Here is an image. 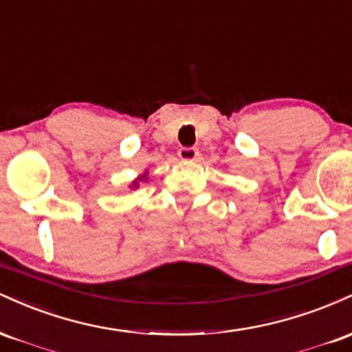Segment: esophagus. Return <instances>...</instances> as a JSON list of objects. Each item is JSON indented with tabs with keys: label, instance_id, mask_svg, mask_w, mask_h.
<instances>
[{
	"label": "esophagus",
	"instance_id": "1",
	"mask_svg": "<svg viewBox=\"0 0 352 352\" xmlns=\"http://www.w3.org/2000/svg\"><path fill=\"white\" fill-rule=\"evenodd\" d=\"M179 157L182 160H195L199 157V151L195 147H182L179 151Z\"/></svg>",
	"mask_w": 352,
	"mask_h": 352
}]
</instances>
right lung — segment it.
Wrapping results in <instances>:
<instances>
[{
    "label": "right lung",
    "mask_w": 352,
    "mask_h": 352,
    "mask_svg": "<svg viewBox=\"0 0 352 352\" xmlns=\"http://www.w3.org/2000/svg\"><path fill=\"white\" fill-rule=\"evenodd\" d=\"M139 180H145V175H144V177H140V179H139ZM134 185H135V187H137V180L134 182Z\"/></svg>",
    "instance_id": "right-lung-1"
}]
</instances>
